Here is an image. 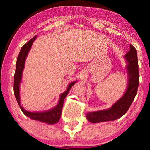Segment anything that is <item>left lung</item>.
Segmentation results:
<instances>
[{"instance_id":"obj_1","label":"left lung","mask_w":150,"mask_h":150,"mask_svg":"<svg viewBox=\"0 0 150 150\" xmlns=\"http://www.w3.org/2000/svg\"><path fill=\"white\" fill-rule=\"evenodd\" d=\"M128 65L126 69L128 76V84L126 92L112 107L108 109L99 110L93 112H87V120L91 123H100L114 121L122 117L130 108L137 95L139 83V74L138 59L137 50L130 44V50L124 56Z\"/></svg>"}]
</instances>
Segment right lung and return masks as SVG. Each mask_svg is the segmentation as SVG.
<instances>
[{
    "mask_svg": "<svg viewBox=\"0 0 150 150\" xmlns=\"http://www.w3.org/2000/svg\"><path fill=\"white\" fill-rule=\"evenodd\" d=\"M36 35L34 36L31 40L28 43H26L22 47L20 52L18 56L17 61H16V68L15 71V74H14V84H13V91L15 94V97L17 100L18 104H19L20 108L22 112L26 116L32 119V120L40 121L41 122L47 123L48 124H54L57 123L60 120L61 115V111H62V108L63 106V102H64L65 98L66 97L68 94L69 89L71 87L76 83V81L71 83L67 87V89L65 92L61 94L60 99H59V103L54 108H52L50 110L45 112H29L24 109V108L21 106L20 104V84L21 83L22 71H23L24 67V63L25 60L28 52H29L30 48H31L33 42L36 39Z\"/></svg>",
    "mask_w": 150,
    "mask_h": 150,
    "instance_id": "obj_1",
    "label": "right lung"
}]
</instances>
